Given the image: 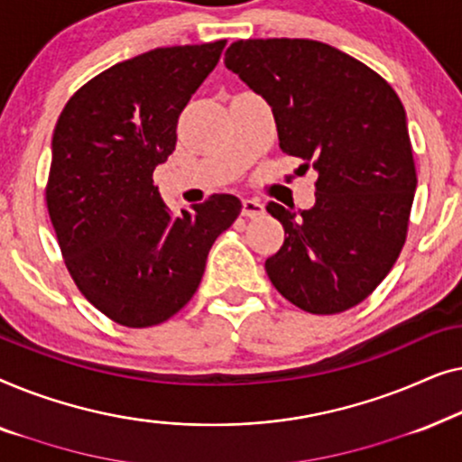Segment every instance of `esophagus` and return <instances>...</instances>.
I'll list each match as a JSON object with an SVG mask.
<instances>
[{
    "instance_id": "obj_1",
    "label": "esophagus",
    "mask_w": 462,
    "mask_h": 462,
    "mask_svg": "<svg viewBox=\"0 0 462 462\" xmlns=\"http://www.w3.org/2000/svg\"><path fill=\"white\" fill-rule=\"evenodd\" d=\"M242 214L248 218H261L264 214V204L261 199H254V198H245L242 201Z\"/></svg>"
}]
</instances>
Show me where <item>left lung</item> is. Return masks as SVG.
Masks as SVG:
<instances>
[{"label": "left lung", "mask_w": 462, "mask_h": 462, "mask_svg": "<svg viewBox=\"0 0 462 462\" xmlns=\"http://www.w3.org/2000/svg\"><path fill=\"white\" fill-rule=\"evenodd\" d=\"M225 65L273 111L283 153L313 166L315 206L267 212L286 231L264 269L283 299L332 315L374 292L406 244L416 168L393 88L313 40H239Z\"/></svg>", "instance_id": "8db88e82"}]
</instances>
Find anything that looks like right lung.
<instances>
[{"label": "right lung", "mask_w": 462, "mask_h": 462, "mask_svg": "<svg viewBox=\"0 0 462 462\" xmlns=\"http://www.w3.org/2000/svg\"><path fill=\"white\" fill-rule=\"evenodd\" d=\"M155 48L98 73L69 98L52 136L46 204L79 292L119 326L149 328L198 290L214 239L242 212L214 193L180 210L153 170L172 155L176 124L225 48Z\"/></svg>", "instance_id": "1"}]
</instances>
